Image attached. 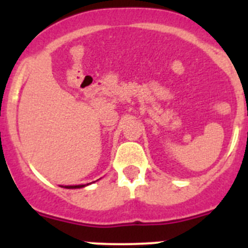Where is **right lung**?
<instances>
[{
  "label": "right lung",
  "instance_id": "right-lung-1",
  "mask_svg": "<svg viewBox=\"0 0 248 248\" xmlns=\"http://www.w3.org/2000/svg\"><path fill=\"white\" fill-rule=\"evenodd\" d=\"M85 185H73V186H64L67 189H79V187H84Z\"/></svg>",
  "mask_w": 248,
  "mask_h": 248
}]
</instances>
